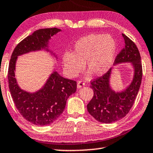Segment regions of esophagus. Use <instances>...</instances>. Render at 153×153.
I'll return each mask as SVG.
<instances>
[{
  "label": "esophagus",
  "instance_id": "obj_1",
  "mask_svg": "<svg viewBox=\"0 0 153 153\" xmlns=\"http://www.w3.org/2000/svg\"><path fill=\"white\" fill-rule=\"evenodd\" d=\"M85 82H82V81H79L77 82V87L78 88H81L82 87L85 86Z\"/></svg>",
  "mask_w": 153,
  "mask_h": 153
}]
</instances>
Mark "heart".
Listing matches in <instances>:
<instances>
[{
	"label": "heart",
	"instance_id": "heart-1",
	"mask_svg": "<svg viewBox=\"0 0 153 153\" xmlns=\"http://www.w3.org/2000/svg\"><path fill=\"white\" fill-rule=\"evenodd\" d=\"M116 52L117 42L111 35L91 33L75 43L72 53H64L62 62L64 71L72 78L82 71L84 64L93 76H102L113 65Z\"/></svg>",
	"mask_w": 153,
	"mask_h": 153
}]
</instances>
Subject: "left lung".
<instances>
[{"mask_svg":"<svg viewBox=\"0 0 153 153\" xmlns=\"http://www.w3.org/2000/svg\"><path fill=\"white\" fill-rule=\"evenodd\" d=\"M125 47L117 54L114 65L130 63L133 68L132 81L125 89L115 91L111 85L114 67L103 76L91 82V88L94 95L87 105L89 113L98 122L110 124L126 116L132 108L140 89L143 68L140 53L136 44L126 35L122 34Z\"/></svg>","mask_w":153,"mask_h":153,"instance_id":"left-lung-1","label":"left lung"}]
</instances>
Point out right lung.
I'll return each instance as SVG.
<instances>
[{"label": "right lung", "mask_w": 153, "mask_h": 153, "mask_svg": "<svg viewBox=\"0 0 153 153\" xmlns=\"http://www.w3.org/2000/svg\"><path fill=\"white\" fill-rule=\"evenodd\" d=\"M60 31V29L56 27L36 30L15 47L10 60L8 81L13 101L21 116L36 126L49 125L60 117L68 98L76 92V82L64 78L54 70L41 89L27 91L19 87L15 78L16 62L18 56L40 50L48 52L57 60V55L49 48V42L51 37Z\"/></svg>", "instance_id": "1"}]
</instances>
